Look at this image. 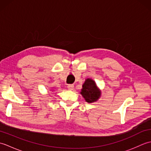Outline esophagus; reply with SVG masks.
Masks as SVG:
<instances>
[{
	"instance_id": "1",
	"label": "esophagus",
	"mask_w": 151,
	"mask_h": 151,
	"mask_svg": "<svg viewBox=\"0 0 151 151\" xmlns=\"http://www.w3.org/2000/svg\"><path fill=\"white\" fill-rule=\"evenodd\" d=\"M67 88L69 89V90H73L74 89V85L73 84H69L67 86Z\"/></svg>"
}]
</instances>
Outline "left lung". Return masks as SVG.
Here are the masks:
<instances>
[{"mask_svg": "<svg viewBox=\"0 0 151 151\" xmlns=\"http://www.w3.org/2000/svg\"><path fill=\"white\" fill-rule=\"evenodd\" d=\"M81 94L85 99V101L91 103L97 101L100 98L101 91L99 89L94 81L91 78H87L82 85Z\"/></svg>", "mask_w": 151, "mask_h": 151, "instance_id": "8db88e82", "label": "left lung"}]
</instances>
